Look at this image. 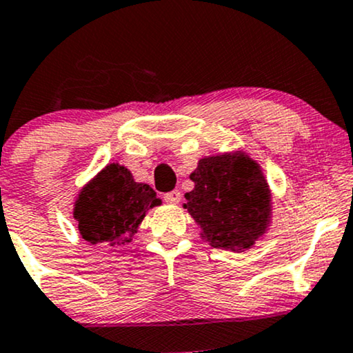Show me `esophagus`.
<instances>
[{
  "instance_id": "34e87169",
  "label": "esophagus",
  "mask_w": 353,
  "mask_h": 353,
  "mask_svg": "<svg viewBox=\"0 0 353 353\" xmlns=\"http://www.w3.org/2000/svg\"><path fill=\"white\" fill-rule=\"evenodd\" d=\"M164 201L169 202V204H177L181 201V190L179 189H174L171 192H165L164 194Z\"/></svg>"
}]
</instances>
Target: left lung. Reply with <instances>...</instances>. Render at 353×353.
Here are the masks:
<instances>
[{"instance_id": "left-lung-1", "label": "left lung", "mask_w": 353, "mask_h": 353, "mask_svg": "<svg viewBox=\"0 0 353 353\" xmlns=\"http://www.w3.org/2000/svg\"><path fill=\"white\" fill-rule=\"evenodd\" d=\"M194 189L184 208L217 249L242 250L262 236L270 217L269 185L249 157H205L190 174Z\"/></svg>"}]
</instances>
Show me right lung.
Returning a JSON list of instances; mask_svg holds the SVG:
<instances>
[{
	"label": "right lung",
	"mask_w": 353,
	"mask_h": 353,
	"mask_svg": "<svg viewBox=\"0 0 353 353\" xmlns=\"http://www.w3.org/2000/svg\"><path fill=\"white\" fill-rule=\"evenodd\" d=\"M159 204L154 189L134 182L123 165L109 164L81 190L74 217L84 241L117 247L132 241L145 210Z\"/></svg>",
	"instance_id": "add662e5"
}]
</instances>
